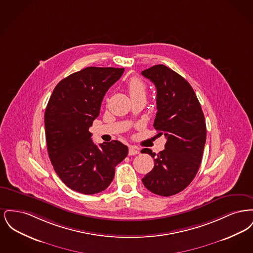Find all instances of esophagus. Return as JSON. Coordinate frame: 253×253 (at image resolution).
<instances>
[{
  "instance_id": "34e87169",
  "label": "esophagus",
  "mask_w": 253,
  "mask_h": 253,
  "mask_svg": "<svg viewBox=\"0 0 253 253\" xmlns=\"http://www.w3.org/2000/svg\"><path fill=\"white\" fill-rule=\"evenodd\" d=\"M138 153H139V151H138V149H137L136 147L131 146V147L129 148V156H135V155H137Z\"/></svg>"
}]
</instances>
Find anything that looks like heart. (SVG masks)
<instances>
[{
  "mask_svg": "<svg viewBox=\"0 0 253 253\" xmlns=\"http://www.w3.org/2000/svg\"><path fill=\"white\" fill-rule=\"evenodd\" d=\"M127 89L131 98L136 96H145L146 85L141 80L137 78L130 79V81L127 84Z\"/></svg>",
  "mask_w": 253,
  "mask_h": 253,
  "instance_id": "heart-1",
  "label": "heart"
}]
</instances>
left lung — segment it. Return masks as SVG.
<instances>
[{
	"instance_id": "1",
	"label": "left lung",
	"mask_w": 253,
	"mask_h": 253,
	"mask_svg": "<svg viewBox=\"0 0 253 253\" xmlns=\"http://www.w3.org/2000/svg\"><path fill=\"white\" fill-rule=\"evenodd\" d=\"M141 74L157 87L154 127L167 138L157 156L147 148L141 151L155 158L142 182L150 192L170 196L186 189L200 167L207 135L204 114L193 87L179 74L163 64Z\"/></svg>"
}]
</instances>
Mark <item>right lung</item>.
<instances>
[{
    "instance_id": "add662e5",
    "label": "right lung",
    "mask_w": 253,
    "mask_h": 253,
    "mask_svg": "<svg viewBox=\"0 0 253 253\" xmlns=\"http://www.w3.org/2000/svg\"><path fill=\"white\" fill-rule=\"evenodd\" d=\"M123 72L124 68L87 67L61 80L50 96L44 114L49 157L73 191H104L114 179L116 166L128 155V147L118 140L97 147L89 132L104 95Z\"/></svg>"
}]
</instances>
